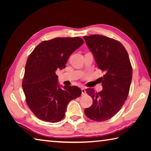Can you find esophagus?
<instances>
[{
  "label": "esophagus",
  "instance_id": "obj_1",
  "mask_svg": "<svg viewBox=\"0 0 151 151\" xmlns=\"http://www.w3.org/2000/svg\"><path fill=\"white\" fill-rule=\"evenodd\" d=\"M81 91H82V94H83V95H85V94H86L85 88H82Z\"/></svg>",
  "mask_w": 151,
  "mask_h": 151
}]
</instances>
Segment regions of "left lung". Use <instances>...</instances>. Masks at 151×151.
Here are the masks:
<instances>
[{
    "mask_svg": "<svg viewBox=\"0 0 151 151\" xmlns=\"http://www.w3.org/2000/svg\"><path fill=\"white\" fill-rule=\"evenodd\" d=\"M98 67L105 72L102 78L103 90L95 93L86 89L93 104L85 109L86 116L93 121H104L115 115L127 100L132 69L129 55L118 40L101 35L83 37Z\"/></svg>",
    "mask_w": 151,
    "mask_h": 151,
    "instance_id": "1",
    "label": "left lung"
}]
</instances>
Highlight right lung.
<instances>
[{
  "label": "right lung",
  "mask_w": 151,
  "mask_h": 151,
  "mask_svg": "<svg viewBox=\"0 0 151 151\" xmlns=\"http://www.w3.org/2000/svg\"><path fill=\"white\" fill-rule=\"evenodd\" d=\"M83 43L80 37H57L40 42L29 56L22 86L27 105L38 119L61 121L68 103L81 96L76 86L61 88L56 71L65 68L70 55Z\"/></svg>",
  "instance_id": "obj_1"
}]
</instances>
